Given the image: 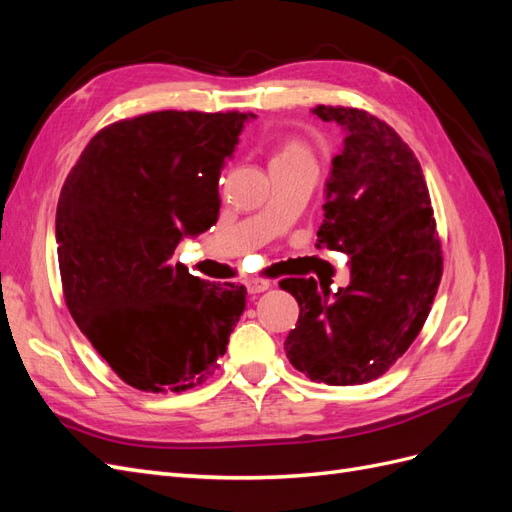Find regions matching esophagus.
Segmentation results:
<instances>
[{
  "label": "esophagus",
  "mask_w": 512,
  "mask_h": 512,
  "mask_svg": "<svg viewBox=\"0 0 512 512\" xmlns=\"http://www.w3.org/2000/svg\"><path fill=\"white\" fill-rule=\"evenodd\" d=\"M245 286H247V292L258 294V292H265V290H269L271 282H269V280H262V277H252V280H247V282H245Z\"/></svg>",
  "instance_id": "obj_1"
}]
</instances>
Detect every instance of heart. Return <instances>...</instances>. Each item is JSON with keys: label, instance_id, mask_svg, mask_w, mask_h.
I'll list each match as a JSON object with an SVG mask.
<instances>
[{"label": "heart", "instance_id": "heart-1", "mask_svg": "<svg viewBox=\"0 0 512 512\" xmlns=\"http://www.w3.org/2000/svg\"><path fill=\"white\" fill-rule=\"evenodd\" d=\"M299 153H307L301 143H286L280 151H277L275 158H288V156H299Z\"/></svg>", "mask_w": 512, "mask_h": 512}]
</instances>
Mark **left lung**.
<instances>
[{"mask_svg": "<svg viewBox=\"0 0 512 512\" xmlns=\"http://www.w3.org/2000/svg\"><path fill=\"white\" fill-rule=\"evenodd\" d=\"M312 113L346 130L316 247L350 256V284L331 292L314 277L282 280L299 303L284 348L309 380L365 384L421 333L442 280L440 239L423 168L391 126L348 106Z\"/></svg>", "mask_w": 512, "mask_h": 512, "instance_id": "obj_1", "label": "left lung"}]
</instances>
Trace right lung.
<instances>
[{"label": "right lung", "instance_id": "obj_1", "mask_svg": "<svg viewBox=\"0 0 512 512\" xmlns=\"http://www.w3.org/2000/svg\"><path fill=\"white\" fill-rule=\"evenodd\" d=\"M252 113L158 111L102 128L59 194L55 237L74 322L115 374L181 393L218 369L245 286L194 277L170 256L218 222V183Z\"/></svg>", "mask_w": 512, "mask_h": 512}]
</instances>
